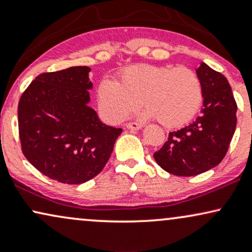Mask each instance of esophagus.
<instances>
[{
	"mask_svg": "<svg viewBox=\"0 0 252 252\" xmlns=\"http://www.w3.org/2000/svg\"><path fill=\"white\" fill-rule=\"evenodd\" d=\"M126 129H130V130H138L142 128V124L140 123H136V122H129L126 124Z\"/></svg>",
	"mask_w": 252,
	"mask_h": 252,
	"instance_id": "1",
	"label": "esophagus"
}]
</instances>
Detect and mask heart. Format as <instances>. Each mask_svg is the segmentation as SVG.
<instances>
[{
    "mask_svg": "<svg viewBox=\"0 0 252 252\" xmlns=\"http://www.w3.org/2000/svg\"><path fill=\"white\" fill-rule=\"evenodd\" d=\"M102 114L120 122L140 106L146 117H156L167 128L189 122L200 109L202 85L198 74L185 66L138 65L126 68L118 80L105 78L97 89Z\"/></svg>",
    "mask_w": 252,
    "mask_h": 252,
    "instance_id": "obj_1",
    "label": "heart"
}]
</instances>
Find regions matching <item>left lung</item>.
Wrapping results in <instances>:
<instances>
[{"instance_id":"1","label":"left lung","mask_w":252,"mask_h":252,"mask_svg":"<svg viewBox=\"0 0 252 252\" xmlns=\"http://www.w3.org/2000/svg\"><path fill=\"white\" fill-rule=\"evenodd\" d=\"M204 108L189 126L169 132L154 158L161 168L179 176H193L221 162L237 124V104L227 79L201 63L196 70Z\"/></svg>"}]
</instances>
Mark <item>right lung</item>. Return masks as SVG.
<instances>
[{
	"mask_svg": "<svg viewBox=\"0 0 252 252\" xmlns=\"http://www.w3.org/2000/svg\"><path fill=\"white\" fill-rule=\"evenodd\" d=\"M88 66L39 74L19 102L22 153L43 175L79 185L102 172L121 128L105 126L90 108Z\"/></svg>",
	"mask_w": 252,
	"mask_h": 252,
	"instance_id": "add662e5",
	"label": "right lung"
}]
</instances>
